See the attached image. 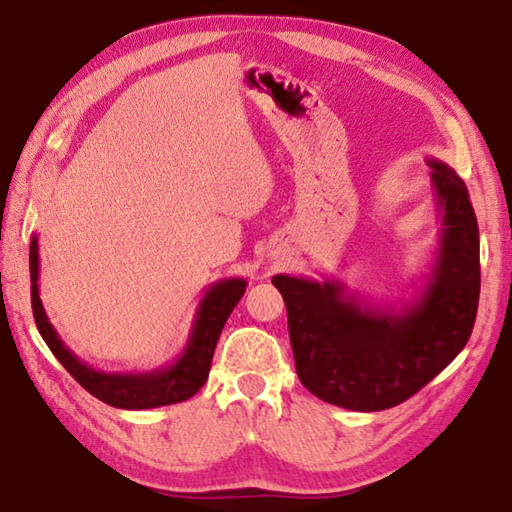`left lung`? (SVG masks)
<instances>
[{
  "label": "left lung",
  "mask_w": 512,
  "mask_h": 512,
  "mask_svg": "<svg viewBox=\"0 0 512 512\" xmlns=\"http://www.w3.org/2000/svg\"><path fill=\"white\" fill-rule=\"evenodd\" d=\"M432 167L434 262L412 302L378 306L342 280L275 275L288 313L295 371L313 396L353 412L407 401L459 356L479 306V226L457 172Z\"/></svg>",
  "instance_id": "obj_1"
}]
</instances>
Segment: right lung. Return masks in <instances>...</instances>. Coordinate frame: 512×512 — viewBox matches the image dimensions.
I'll list each match as a JSON object with an SVG mask.
<instances>
[{
    "label": "right lung",
    "mask_w": 512,
    "mask_h": 512,
    "mask_svg": "<svg viewBox=\"0 0 512 512\" xmlns=\"http://www.w3.org/2000/svg\"><path fill=\"white\" fill-rule=\"evenodd\" d=\"M31 304L37 331L60 365L94 394L98 401L118 410H152V407L183 403L206 385L212 356L226 320L230 318L248 282L244 277H226L210 284L203 293L194 313L192 329L183 351L165 367L152 371H100L82 362L76 353L64 345L58 331L53 329L40 300V253H37V235L31 237Z\"/></svg>",
    "instance_id": "right-lung-1"
}]
</instances>
